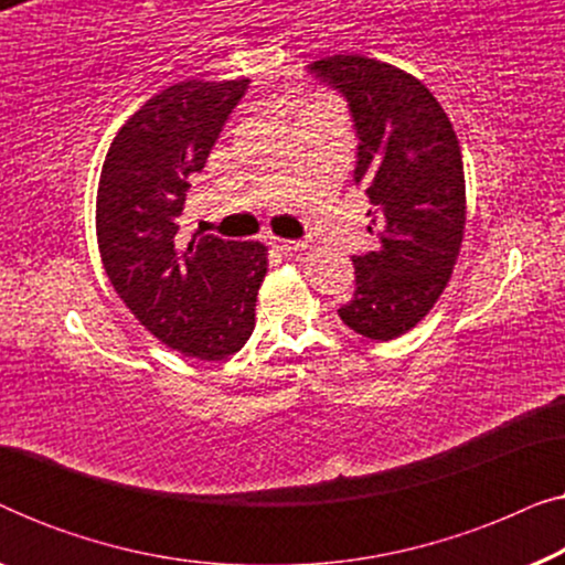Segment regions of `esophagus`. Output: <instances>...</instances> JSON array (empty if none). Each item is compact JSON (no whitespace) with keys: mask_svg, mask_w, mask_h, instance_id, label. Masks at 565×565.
Listing matches in <instances>:
<instances>
[{"mask_svg":"<svg viewBox=\"0 0 565 565\" xmlns=\"http://www.w3.org/2000/svg\"><path fill=\"white\" fill-rule=\"evenodd\" d=\"M269 246H273V249H277V252H282V254H290V252L306 249V242H296V238H277V236H273V238H269Z\"/></svg>","mask_w":565,"mask_h":565,"instance_id":"obj_1","label":"esophagus"}]
</instances>
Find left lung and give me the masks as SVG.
I'll return each instance as SVG.
<instances>
[{"label": "left lung", "mask_w": 565, "mask_h": 565, "mask_svg": "<svg viewBox=\"0 0 565 565\" xmlns=\"http://www.w3.org/2000/svg\"><path fill=\"white\" fill-rule=\"evenodd\" d=\"M339 92L358 134L354 184L365 188L375 249L354 254V296L339 319L367 339H396L437 303L466 228V177L452 122L412 74L365 56L308 66Z\"/></svg>", "instance_id": "8db88e82"}]
</instances>
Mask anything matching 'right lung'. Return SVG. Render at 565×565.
Returning a JSON list of instances; mask_svg holds the SVG:
<instances>
[{"mask_svg": "<svg viewBox=\"0 0 565 565\" xmlns=\"http://www.w3.org/2000/svg\"><path fill=\"white\" fill-rule=\"evenodd\" d=\"M249 79L180 82L115 136L97 190V244L130 313L172 350L223 360L254 331L267 273L259 242L180 236L184 198Z\"/></svg>", "mask_w": 565, "mask_h": 565, "instance_id": "obj_1", "label": "right lung"}]
</instances>
